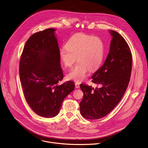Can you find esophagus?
Wrapping results in <instances>:
<instances>
[{
	"label": "esophagus",
	"mask_w": 148,
	"mask_h": 148,
	"mask_svg": "<svg viewBox=\"0 0 148 148\" xmlns=\"http://www.w3.org/2000/svg\"><path fill=\"white\" fill-rule=\"evenodd\" d=\"M75 88H77V89H78V88H79V84L78 83V82H75Z\"/></svg>",
	"instance_id": "1"
}]
</instances>
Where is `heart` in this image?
I'll return each instance as SVG.
<instances>
[{
    "mask_svg": "<svg viewBox=\"0 0 148 148\" xmlns=\"http://www.w3.org/2000/svg\"><path fill=\"white\" fill-rule=\"evenodd\" d=\"M105 47L102 39L97 36L79 32L73 35L66 47L60 49L59 57L66 67H70L78 59V64L67 74L68 79L82 82L89 70H96L102 63Z\"/></svg>",
    "mask_w": 148,
    "mask_h": 148,
    "instance_id": "obj_1",
    "label": "heart"
}]
</instances>
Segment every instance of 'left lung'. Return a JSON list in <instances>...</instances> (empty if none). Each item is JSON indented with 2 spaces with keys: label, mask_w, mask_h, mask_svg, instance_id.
<instances>
[{
  "label": "left lung",
  "mask_w": 148,
  "mask_h": 148,
  "mask_svg": "<svg viewBox=\"0 0 148 148\" xmlns=\"http://www.w3.org/2000/svg\"><path fill=\"white\" fill-rule=\"evenodd\" d=\"M109 32L112 36L109 53L104 64L91 76L92 82L101 87L80 85L84 92L80 111L86 119H97L108 114L121 101L130 81L132 56L129 46L117 32Z\"/></svg>",
  "instance_id": "1"
}]
</instances>
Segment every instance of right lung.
Here are the masks:
<instances>
[{"instance_id": "1", "label": "right lung", "mask_w": 148, "mask_h": 148, "mask_svg": "<svg viewBox=\"0 0 148 148\" xmlns=\"http://www.w3.org/2000/svg\"><path fill=\"white\" fill-rule=\"evenodd\" d=\"M56 29L32 34L27 40L19 63V76L25 99L32 110L43 117L59 113L64 99L74 89L63 78Z\"/></svg>"}]
</instances>
